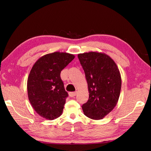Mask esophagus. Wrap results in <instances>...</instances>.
I'll return each instance as SVG.
<instances>
[{"mask_svg":"<svg viewBox=\"0 0 151 151\" xmlns=\"http://www.w3.org/2000/svg\"><path fill=\"white\" fill-rule=\"evenodd\" d=\"M76 93H77L76 92H70L69 95L70 97H75V96H76Z\"/></svg>","mask_w":151,"mask_h":151,"instance_id":"esophagus-1","label":"esophagus"}]
</instances>
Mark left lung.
Returning a JSON list of instances; mask_svg holds the SVG:
<instances>
[{
	"label": "left lung",
	"instance_id": "8db88e82",
	"mask_svg": "<svg viewBox=\"0 0 151 151\" xmlns=\"http://www.w3.org/2000/svg\"><path fill=\"white\" fill-rule=\"evenodd\" d=\"M88 82L89 99L82 106L84 114L92 119H101L116 106L120 95L121 78L116 63L104 53L78 54Z\"/></svg>",
	"mask_w": 151,
	"mask_h": 151
}]
</instances>
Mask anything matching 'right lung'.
Instances as JSON below:
<instances>
[{
    "label": "right lung",
    "instance_id": "obj_1",
    "mask_svg": "<svg viewBox=\"0 0 151 151\" xmlns=\"http://www.w3.org/2000/svg\"><path fill=\"white\" fill-rule=\"evenodd\" d=\"M74 58L73 54L55 52L41 57L32 68L27 81L28 99L42 117L53 120L62 115L68 93L60 73Z\"/></svg>",
    "mask_w": 151,
    "mask_h": 151
}]
</instances>
